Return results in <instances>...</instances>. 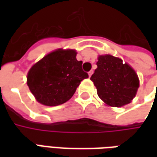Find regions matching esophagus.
<instances>
[{"instance_id":"esophagus-1","label":"esophagus","mask_w":157,"mask_h":157,"mask_svg":"<svg viewBox=\"0 0 157 157\" xmlns=\"http://www.w3.org/2000/svg\"><path fill=\"white\" fill-rule=\"evenodd\" d=\"M92 74H93V71H90L88 72V75H89V77H91V76H92Z\"/></svg>"}]
</instances>
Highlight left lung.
I'll list each match as a JSON object with an SVG mask.
<instances>
[{"instance_id": "obj_1", "label": "left lung", "mask_w": 157, "mask_h": 157, "mask_svg": "<svg viewBox=\"0 0 157 157\" xmlns=\"http://www.w3.org/2000/svg\"><path fill=\"white\" fill-rule=\"evenodd\" d=\"M98 68L91 76L98 95L107 106L120 108L134 99L139 86L138 75L128 63L111 55H98Z\"/></svg>"}]
</instances>
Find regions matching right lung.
<instances>
[{"label": "right lung", "instance_id": "1", "mask_svg": "<svg viewBox=\"0 0 157 157\" xmlns=\"http://www.w3.org/2000/svg\"><path fill=\"white\" fill-rule=\"evenodd\" d=\"M76 55L75 49L58 48L30 68L27 84L39 103L49 107L65 103L71 98L82 80L88 78Z\"/></svg>", "mask_w": 157, "mask_h": 157}]
</instances>
